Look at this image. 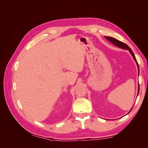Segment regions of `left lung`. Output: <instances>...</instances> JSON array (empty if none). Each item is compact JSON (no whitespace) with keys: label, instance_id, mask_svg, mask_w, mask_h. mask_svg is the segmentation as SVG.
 Here are the masks:
<instances>
[{"label":"left lung","instance_id":"left-lung-1","mask_svg":"<svg viewBox=\"0 0 148 148\" xmlns=\"http://www.w3.org/2000/svg\"><path fill=\"white\" fill-rule=\"evenodd\" d=\"M105 38H106L107 40H108L109 41H110V42L112 43V44H114V45H115V46H117V47H119V48H121V49H125V50H128V51H129L131 55L132 56V57H133V59L135 60V61L136 62V65H137V66H138V76H139V74H140V68H139V65H138V62H137V61H136V57H135V55H134L133 52H132V49H131L130 48V47L127 45L126 44H125V43H123V42H121V41H119V40L116 39H115V38H112V37L106 36ZM139 91H140V86H139V84H138V95H137V96H138V94H139ZM132 109H133V107L131 109V110H130V112H129L128 113L130 112L131 110H132Z\"/></svg>","mask_w":148,"mask_h":148}]
</instances>
